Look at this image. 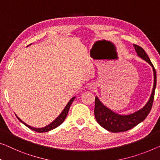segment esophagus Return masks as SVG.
I'll use <instances>...</instances> for the list:
<instances>
[{
    "instance_id": "obj_1",
    "label": "esophagus",
    "mask_w": 160,
    "mask_h": 160,
    "mask_svg": "<svg viewBox=\"0 0 160 160\" xmlns=\"http://www.w3.org/2000/svg\"><path fill=\"white\" fill-rule=\"evenodd\" d=\"M90 89H91V88H93V87H92V85H91V86H90Z\"/></svg>"
}]
</instances>
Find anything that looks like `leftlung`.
I'll list each match as a JSON object with an SVG mask.
<instances>
[{
	"label": "left lung",
	"mask_w": 160,
	"mask_h": 160,
	"mask_svg": "<svg viewBox=\"0 0 160 160\" xmlns=\"http://www.w3.org/2000/svg\"><path fill=\"white\" fill-rule=\"evenodd\" d=\"M133 47H134L138 56L144 59L152 67L154 72L153 89H152L151 96L147 104L140 110L129 114V115H120V114L115 113L111 109H109L108 107L104 106L98 99V98L95 97L94 113L97 122L105 129L113 133L126 132L141 123L148 116L152 109V104H153L154 91H155L157 85L156 70L144 49L137 44H133Z\"/></svg>",
	"instance_id": "left-lung-1"
}]
</instances>
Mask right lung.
<instances>
[{"label": "right lung", "mask_w": 160, "mask_h": 160, "mask_svg": "<svg viewBox=\"0 0 160 160\" xmlns=\"http://www.w3.org/2000/svg\"><path fill=\"white\" fill-rule=\"evenodd\" d=\"M75 97H73L72 99L70 100V101L68 102V103L67 104V106H65V108H64V110L62 111V113L59 114V116L57 117L55 120L52 121V122L51 123H49V125H47L45 126V127H43V128H34V127H32V126H28L27 125V123H25L23 121H22L21 120L20 118H19L17 116H16V117L18 118V119L19 121H21V123H23L25 126H27L28 128H29L30 129L32 130H34L35 131V132H39V133H43V132H49V131H51L52 129H54V128H57V126H59L60 124H62V123H63V121H65V118L67 117V115H68V111H69V109H70V107L71 106V104H72V103L73 102L74 100H75Z\"/></svg>", "instance_id": "right-lung-1"}]
</instances>
